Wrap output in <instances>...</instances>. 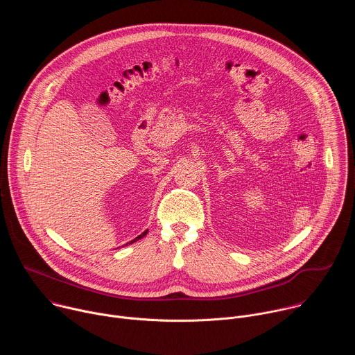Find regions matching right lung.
<instances>
[{"instance_id": "add662e5", "label": "right lung", "mask_w": 355, "mask_h": 355, "mask_svg": "<svg viewBox=\"0 0 355 355\" xmlns=\"http://www.w3.org/2000/svg\"><path fill=\"white\" fill-rule=\"evenodd\" d=\"M147 232H148V229H146V230H144V232H143V233H141V234H139V236H137V237H135V239H133V240H130V241H129V243H126V244H125V245H128V244H132V243H135V241H137V240H140V239H141V237H144V236H146V234H147ZM122 247H123V245H122Z\"/></svg>"}]
</instances>
